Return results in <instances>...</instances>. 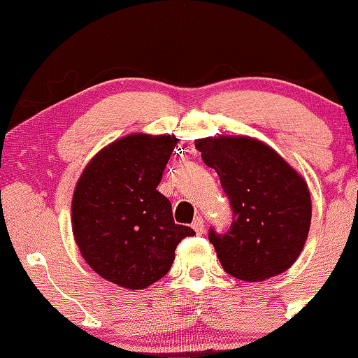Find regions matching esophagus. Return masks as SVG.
I'll return each mask as SVG.
<instances>
[{
  "instance_id": "obj_1",
  "label": "esophagus",
  "mask_w": 358,
  "mask_h": 358,
  "mask_svg": "<svg viewBox=\"0 0 358 358\" xmlns=\"http://www.w3.org/2000/svg\"><path fill=\"white\" fill-rule=\"evenodd\" d=\"M192 227H193V231L199 234V236H200V234H203V232H205V225H203V219H202V217H196V219L193 220Z\"/></svg>"
}]
</instances>
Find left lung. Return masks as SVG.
Segmentation results:
<instances>
[{
    "mask_svg": "<svg viewBox=\"0 0 358 358\" xmlns=\"http://www.w3.org/2000/svg\"><path fill=\"white\" fill-rule=\"evenodd\" d=\"M207 166L231 200V231L208 241L222 268L248 282L285 273L296 262L310 232L308 183L278 151L250 136L195 139Z\"/></svg>",
    "mask_w": 358,
    "mask_h": 358,
    "instance_id": "left-lung-1",
    "label": "left lung"
}]
</instances>
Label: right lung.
Here are the masks:
<instances>
[{
  "label": "right lung",
  "instance_id": "1",
  "mask_svg": "<svg viewBox=\"0 0 358 358\" xmlns=\"http://www.w3.org/2000/svg\"><path fill=\"white\" fill-rule=\"evenodd\" d=\"M176 143L175 134H127L102 148L77 180L73 239L106 281L145 289L170 271L180 241L195 236L175 224L170 200L156 190Z\"/></svg>",
  "mask_w": 358,
  "mask_h": 358
}]
</instances>
